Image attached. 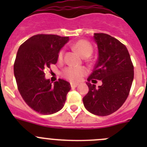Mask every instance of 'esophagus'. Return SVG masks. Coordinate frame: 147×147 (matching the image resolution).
<instances>
[{"label":"esophagus","instance_id":"1","mask_svg":"<svg viewBox=\"0 0 147 147\" xmlns=\"http://www.w3.org/2000/svg\"><path fill=\"white\" fill-rule=\"evenodd\" d=\"M78 85H79V84H78V83H71V87L72 88H76Z\"/></svg>","mask_w":147,"mask_h":147}]
</instances>
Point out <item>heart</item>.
<instances>
[{"label": "heart", "mask_w": 147, "mask_h": 147, "mask_svg": "<svg viewBox=\"0 0 147 147\" xmlns=\"http://www.w3.org/2000/svg\"><path fill=\"white\" fill-rule=\"evenodd\" d=\"M74 48L82 56L88 57L91 55L93 52V47L91 44L85 40H80L74 45ZM64 57V50H61L58 54V59L62 61ZM87 73V69L84 67H75L68 66L62 71V76L71 82H77L80 80L82 76Z\"/></svg>", "instance_id": "1"}]
</instances>
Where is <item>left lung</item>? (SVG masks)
Masks as SVG:
<instances>
[{"label":"left lung","instance_id":"left-lung-1","mask_svg":"<svg viewBox=\"0 0 147 147\" xmlns=\"http://www.w3.org/2000/svg\"><path fill=\"white\" fill-rule=\"evenodd\" d=\"M93 38L98 46V60L86 82L89 91L82 100L90 113L105 116L125 102L133 81L134 66L127 47L117 39L104 33H95ZM96 79L102 82L98 88L90 83Z\"/></svg>","mask_w":147,"mask_h":147}]
</instances>
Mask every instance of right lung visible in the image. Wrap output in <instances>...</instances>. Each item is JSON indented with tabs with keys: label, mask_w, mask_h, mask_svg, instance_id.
Segmentation results:
<instances>
[{
	"label": "right lung",
	"mask_w": 147,
	"mask_h": 147,
	"mask_svg": "<svg viewBox=\"0 0 147 147\" xmlns=\"http://www.w3.org/2000/svg\"><path fill=\"white\" fill-rule=\"evenodd\" d=\"M68 37L56 34L34 35L20 46L14 63L18 89L26 103L36 112L49 115L63 107L71 85L59 79L51 85L44 70L56 64L60 49Z\"/></svg>",
	"instance_id": "1"
}]
</instances>
